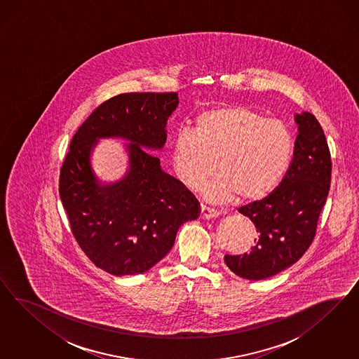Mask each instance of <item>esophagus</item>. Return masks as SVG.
<instances>
[{
    "label": "esophagus",
    "mask_w": 359,
    "mask_h": 359,
    "mask_svg": "<svg viewBox=\"0 0 359 359\" xmlns=\"http://www.w3.org/2000/svg\"><path fill=\"white\" fill-rule=\"evenodd\" d=\"M218 216H219V212L213 208L207 207V205H201L200 208V217L203 219H210V218H216Z\"/></svg>",
    "instance_id": "obj_1"
}]
</instances>
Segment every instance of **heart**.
<instances>
[{"instance_id": "1", "label": "heart", "mask_w": 359, "mask_h": 359, "mask_svg": "<svg viewBox=\"0 0 359 359\" xmlns=\"http://www.w3.org/2000/svg\"><path fill=\"white\" fill-rule=\"evenodd\" d=\"M294 151L292 131L282 121L243 105L203 110L194 129L182 128L172 142V167L188 189L205 188L210 201L229 203L237 196L254 201L272 192L287 174Z\"/></svg>"}]
</instances>
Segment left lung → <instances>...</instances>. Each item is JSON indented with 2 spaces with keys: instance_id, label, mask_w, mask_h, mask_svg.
I'll return each instance as SVG.
<instances>
[{
  "instance_id": "left-lung-1",
  "label": "left lung",
  "mask_w": 359,
  "mask_h": 359,
  "mask_svg": "<svg viewBox=\"0 0 359 359\" xmlns=\"http://www.w3.org/2000/svg\"><path fill=\"white\" fill-rule=\"evenodd\" d=\"M299 134L294 159L282 183L261 201L239 208L257 228L254 248L225 255L241 278L261 280L299 261L313 242L330 188L332 159L325 134L313 114H296Z\"/></svg>"
}]
</instances>
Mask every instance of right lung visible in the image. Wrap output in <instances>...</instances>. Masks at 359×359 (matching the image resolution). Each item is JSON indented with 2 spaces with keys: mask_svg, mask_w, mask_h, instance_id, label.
Here are the masks:
<instances>
[{
  "mask_svg": "<svg viewBox=\"0 0 359 359\" xmlns=\"http://www.w3.org/2000/svg\"><path fill=\"white\" fill-rule=\"evenodd\" d=\"M176 92L121 93L104 101L77 129L60 168L59 195L72 234L88 258L116 276L150 270L172 249L177 229L200 216L195 195L161 170L165 125ZM102 136H120L131 165L114 185L97 184L88 156Z\"/></svg>",
  "mask_w": 359,
  "mask_h": 359,
  "instance_id": "1",
  "label": "right lung"
}]
</instances>
